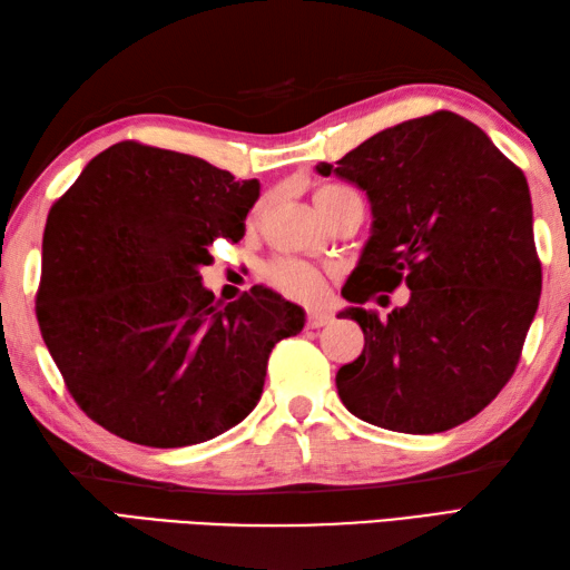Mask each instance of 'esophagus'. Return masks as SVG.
Wrapping results in <instances>:
<instances>
[{
  "label": "esophagus",
  "instance_id": "esophagus-1",
  "mask_svg": "<svg viewBox=\"0 0 570 570\" xmlns=\"http://www.w3.org/2000/svg\"><path fill=\"white\" fill-rule=\"evenodd\" d=\"M331 321H333V316L328 311H308V316H306L308 328H323V325H328Z\"/></svg>",
  "mask_w": 570,
  "mask_h": 570
}]
</instances>
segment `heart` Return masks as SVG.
<instances>
[{
    "instance_id": "obj_1",
    "label": "heart",
    "mask_w": 570,
    "mask_h": 570,
    "mask_svg": "<svg viewBox=\"0 0 570 570\" xmlns=\"http://www.w3.org/2000/svg\"><path fill=\"white\" fill-rule=\"evenodd\" d=\"M347 190L345 186H335V184H325L318 186L316 193H313V198L316 203L328 200L337 193ZM264 278L269 282L272 286H276L278 292H284L286 296H294L301 301H313L323 294L325 288V278L323 274L316 269V266H311L306 262H298V259H276L264 269Z\"/></svg>"
}]
</instances>
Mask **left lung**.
Listing matches in <instances>:
<instances>
[{
  "label": "left lung",
  "mask_w": 570,
  "mask_h": 570,
  "mask_svg": "<svg viewBox=\"0 0 570 570\" xmlns=\"http://www.w3.org/2000/svg\"><path fill=\"white\" fill-rule=\"evenodd\" d=\"M316 171L355 184L372 208L343 286L341 318L365 333L362 355L335 374L350 414L399 433H441L480 414L514 374L541 296L522 168L478 125L441 110ZM402 283L410 301L386 320L364 308Z\"/></svg>",
  "instance_id": "1"
}]
</instances>
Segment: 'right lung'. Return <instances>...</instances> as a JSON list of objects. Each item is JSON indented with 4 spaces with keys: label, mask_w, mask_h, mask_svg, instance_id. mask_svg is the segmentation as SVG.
I'll use <instances>...</instances> for the list:
<instances>
[{
    "label": "right lung",
    "mask_w": 570,
    "mask_h": 570,
    "mask_svg": "<svg viewBox=\"0 0 570 570\" xmlns=\"http://www.w3.org/2000/svg\"><path fill=\"white\" fill-rule=\"evenodd\" d=\"M259 180L119 141L82 168L43 229L36 318L78 406L119 439L184 448L257 406L272 347L306 313L254 286L215 304V239L239 242Z\"/></svg>",
    "instance_id": "obj_1"
}]
</instances>
